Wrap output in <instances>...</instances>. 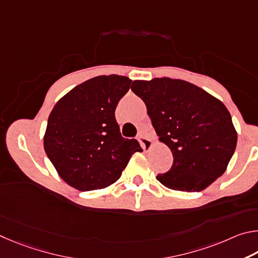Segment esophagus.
<instances>
[{"mask_svg":"<svg viewBox=\"0 0 258 258\" xmlns=\"http://www.w3.org/2000/svg\"><path fill=\"white\" fill-rule=\"evenodd\" d=\"M138 142L141 143V145L144 148V151H148L152 147V145H153V143H152L151 139L145 137V136H139L138 137Z\"/></svg>","mask_w":258,"mask_h":258,"instance_id":"esophagus-1","label":"esophagus"}]
</instances>
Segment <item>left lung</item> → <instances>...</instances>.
<instances>
[{"instance_id":"8db88e82","label":"left lung","mask_w":258,"mask_h":258,"mask_svg":"<svg viewBox=\"0 0 258 258\" xmlns=\"http://www.w3.org/2000/svg\"><path fill=\"white\" fill-rule=\"evenodd\" d=\"M132 90L146 104L160 141L169 146L173 164L156 179L173 190L201 191L227 170L237 133L224 104L184 80H135Z\"/></svg>"}]
</instances>
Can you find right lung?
<instances>
[{
  "label": "right lung",
  "mask_w": 258,
  "mask_h": 258,
  "mask_svg": "<svg viewBox=\"0 0 258 258\" xmlns=\"http://www.w3.org/2000/svg\"><path fill=\"white\" fill-rule=\"evenodd\" d=\"M128 77L98 76L64 95L48 116L44 150L64 181L81 191L108 187L130 157L142 152L122 137L115 108L130 88Z\"/></svg>",
  "instance_id": "right-lung-1"
}]
</instances>
